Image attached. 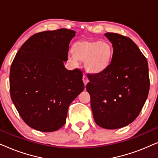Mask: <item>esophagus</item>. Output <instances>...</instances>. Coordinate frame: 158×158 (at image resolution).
<instances>
[{
    "label": "esophagus",
    "mask_w": 158,
    "mask_h": 158,
    "mask_svg": "<svg viewBox=\"0 0 158 158\" xmlns=\"http://www.w3.org/2000/svg\"><path fill=\"white\" fill-rule=\"evenodd\" d=\"M83 81L84 85H86V84H87L88 83V81H88V77L85 75H83Z\"/></svg>",
    "instance_id": "esophagus-1"
}]
</instances>
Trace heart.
Listing matches in <instances>:
<instances>
[{
  "label": "heart",
  "instance_id": "obj_1",
  "mask_svg": "<svg viewBox=\"0 0 158 158\" xmlns=\"http://www.w3.org/2000/svg\"><path fill=\"white\" fill-rule=\"evenodd\" d=\"M74 55H69L68 60L77 64L78 60L85 61L88 72L98 73L104 70L111 62L113 47L107 42L82 40L73 44Z\"/></svg>",
  "mask_w": 158,
  "mask_h": 158
}]
</instances>
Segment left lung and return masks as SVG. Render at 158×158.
Returning a JSON list of instances; mask_svg holds the SVG:
<instances>
[{
	"instance_id": "left-lung-1",
	"label": "left lung",
	"mask_w": 158,
	"mask_h": 158,
	"mask_svg": "<svg viewBox=\"0 0 158 158\" xmlns=\"http://www.w3.org/2000/svg\"><path fill=\"white\" fill-rule=\"evenodd\" d=\"M113 46L111 63L96 74H88L86 90L95 122L116 129L131 124L139 115L150 89L146 57L130 38L105 34Z\"/></svg>"
}]
</instances>
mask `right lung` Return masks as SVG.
Returning <instances> with one entry per match:
<instances>
[{"mask_svg":"<svg viewBox=\"0 0 158 158\" xmlns=\"http://www.w3.org/2000/svg\"><path fill=\"white\" fill-rule=\"evenodd\" d=\"M75 36V31L67 29L34 34L10 66L12 101L21 118L36 130L50 132L61 128L69 106L84 90L82 71L64 66Z\"/></svg>","mask_w":158,"mask_h":158,"instance_id":"obj_1","label":"right lung"}]
</instances>
